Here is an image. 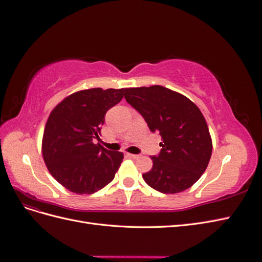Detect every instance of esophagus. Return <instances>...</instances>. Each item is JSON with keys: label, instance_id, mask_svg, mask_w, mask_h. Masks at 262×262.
Here are the masks:
<instances>
[{"label": "esophagus", "instance_id": "1", "mask_svg": "<svg viewBox=\"0 0 262 262\" xmlns=\"http://www.w3.org/2000/svg\"><path fill=\"white\" fill-rule=\"evenodd\" d=\"M131 158H133V160H137V158H139L140 157V155H138V154H128Z\"/></svg>", "mask_w": 262, "mask_h": 262}]
</instances>
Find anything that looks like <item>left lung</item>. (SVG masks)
<instances>
[{"label":"left lung","instance_id":"obj_1","mask_svg":"<svg viewBox=\"0 0 262 262\" xmlns=\"http://www.w3.org/2000/svg\"><path fill=\"white\" fill-rule=\"evenodd\" d=\"M124 98L163 140L161 153L150 157L152 169L143 173L146 184L162 193H178L195 184L212 154L200 109L184 95L160 85L125 89Z\"/></svg>","mask_w":262,"mask_h":262}]
</instances>
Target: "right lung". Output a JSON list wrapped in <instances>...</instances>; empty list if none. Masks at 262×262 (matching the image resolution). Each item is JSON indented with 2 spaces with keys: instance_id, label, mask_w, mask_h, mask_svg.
<instances>
[{
  "instance_id": "obj_1",
  "label": "right lung",
  "mask_w": 262,
  "mask_h": 262,
  "mask_svg": "<svg viewBox=\"0 0 262 262\" xmlns=\"http://www.w3.org/2000/svg\"><path fill=\"white\" fill-rule=\"evenodd\" d=\"M124 89H90L69 95L53 108L42 137L47 168L59 184L77 194H92L113 181L123 153L108 150L98 139L108 110Z\"/></svg>"
}]
</instances>
